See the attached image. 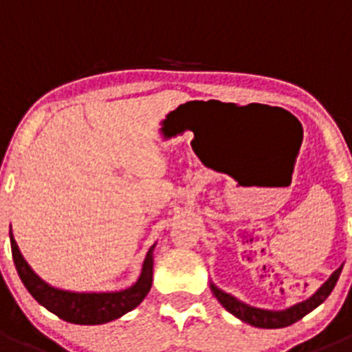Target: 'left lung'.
I'll return each mask as SVG.
<instances>
[{
	"instance_id": "obj_1",
	"label": "left lung",
	"mask_w": 352,
	"mask_h": 352,
	"mask_svg": "<svg viewBox=\"0 0 352 352\" xmlns=\"http://www.w3.org/2000/svg\"><path fill=\"white\" fill-rule=\"evenodd\" d=\"M340 272L342 266L331 273V276H329L328 280H326L321 287L317 289L309 300L292 305V307H289V309L285 310L256 309V307H250V305L239 301L238 298L227 294V292H223L222 289H219L214 284H211V291H213L214 298L220 301V305H222L227 312H231L232 316H236L243 322H248V324L256 326V328L266 329L285 328V326H291L292 322L300 321L301 317H305L309 312H312L316 307H319V305L331 294V291H333L335 284H337L338 280V276H340Z\"/></svg>"
}]
</instances>
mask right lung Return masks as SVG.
Masks as SVG:
<instances>
[{"mask_svg": "<svg viewBox=\"0 0 352 352\" xmlns=\"http://www.w3.org/2000/svg\"><path fill=\"white\" fill-rule=\"evenodd\" d=\"M10 245L15 268L31 296L35 298L42 307H45L49 312L56 314L63 321L74 322V324H104V322L114 321L123 314L135 309L144 300L151 289V282H153L155 245L146 254L138 282L132 287L114 292H72L52 287V285L45 284L24 261L23 254L12 236V231Z\"/></svg>", "mask_w": 352, "mask_h": 352, "instance_id": "right-lung-1", "label": "right lung"}]
</instances>
